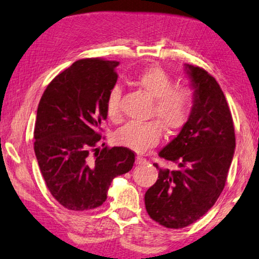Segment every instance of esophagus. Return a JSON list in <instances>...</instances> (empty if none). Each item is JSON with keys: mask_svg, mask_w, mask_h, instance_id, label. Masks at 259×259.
I'll return each mask as SVG.
<instances>
[{"mask_svg": "<svg viewBox=\"0 0 259 259\" xmlns=\"http://www.w3.org/2000/svg\"><path fill=\"white\" fill-rule=\"evenodd\" d=\"M136 163H137V165H144V163H147V160L144 159L143 157H141V155H137Z\"/></svg>", "mask_w": 259, "mask_h": 259, "instance_id": "34e87169", "label": "esophagus"}]
</instances>
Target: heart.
Segmentation results:
<instances>
[{
  "label": "heart",
  "instance_id": "b5f03b06",
  "mask_svg": "<svg viewBox=\"0 0 259 259\" xmlns=\"http://www.w3.org/2000/svg\"><path fill=\"white\" fill-rule=\"evenodd\" d=\"M134 83L153 99L152 115L157 117L163 130L175 133L186 124L194 102V92L189 86L174 85L173 78L158 65L145 68L135 77ZM120 86L110 90L106 100V112L113 121L120 118ZM158 122H130L115 134L117 144L144 152L158 144L162 130Z\"/></svg>",
  "mask_w": 259,
  "mask_h": 259
}]
</instances>
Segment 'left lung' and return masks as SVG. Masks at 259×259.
Masks as SVG:
<instances>
[{
  "instance_id": "left-lung-1",
  "label": "left lung",
  "mask_w": 259,
  "mask_h": 259,
  "mask_svg": "<svg viewBox=\"0 0 259 259\" xmlns=\"http://www.w3.org/2000/svg\"><path fill=\"white\" fill-rule=\"evenodd\" d=\"M184 67L194 89V105L180 134L159 152L179 169L154 163L158 180L145 194L151 218L175 229L194 224L214 205L235 150L233 118L223 90L204 69Z\"/></svg>"
}]
</instances>
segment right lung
Here are the masks:
<instances>
[{
  "instance_id": "1",
  "label": "right lung",
  "mask_w": 259,
  "mask_h": 259,
  "mask_svg": "<svg viewBox=\"0 0 259 259\" xmlns=\"http://www.w3.org/2000/svg\"><path fill=\"white\" fill-rule=\"evenodd\" d=\"M117 65L116 61L78 60L49 83L40 99L35 157L52 196L69 210L100 206L113 179L134 166L135 153L126 147H97Z\"/></svg>"
}]
</instances>
